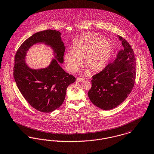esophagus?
I'll use <instances>...</instances> for the list:
<instances>
[{"mask_svg": "<svg viewBox=\"0 0 154 154\" xmlns=\"http://www.w3.org/2000/svg\"><path fill=\"white\" fill-rule=\"evenodd\" d=\"M77 81L78 82H81V81H83L84 80V79L83 78H81V77H77Z\"/></svg>", "mask_w": 154, "mask_h": 154, "instance_id": "esophagus-1", "label": "esophagus"}]
</instances>
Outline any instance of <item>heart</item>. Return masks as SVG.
<instances>
[{"label": "heart", "instance_id": "b5f03b06", "mask_svg": "<svg viewBox=\"0 0 154 154\" xmlns=\"http://www.w3.org/2000/svg\"><path fill=\"white\" fill-rule=\"evenodd\" d=\"M111 54L112 47L108 41L89 34L75 41L73 50L65 53L64 60L70 72L79 69L83 59L86 68L92 72H97L106 66Z\"/></svg>", "mask_w": 154, "mask_h": 154}]
</instances>
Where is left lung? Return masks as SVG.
I'll use <instances>...</instances> for the list:
<instances>
[{
    "mask_svg": "<svg viewBox=\"0 0 154 154\" xmlns=\"http://www.w3.org/2000/svg\"><path fill=\"white\" fill-rule=\"evenodd\" d=\"M123 49L116 58L92 76L88 97L93 104L103 110L116 108L127 98L135 81L136 68L134 50L129 43L119 36Z\"/></svg>",
    "mask_w": 154,
    "mask_h": 154,
    "instance_id": "left-lung-1",
    "label": "left lung"
}]
</instances>
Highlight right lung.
<instances>
[{
  "instance_id": "obj_1",
  "label": "right lung",
  "mask_w": 154,
  "mask_h": 154,
  "mask_svg": "<svg viewBox=\"0 0 154 154\" xmlns=\"http://www.w3.org/2000/svg\"><path fill=\"white\" fill-rule=\"evenodd\" d=\"M49 45L56 54L48 68L38 70L27 66L24 61L26 51L34 44ZM65 47L61 32L54 30L39 31L27 38L17 50L14 58V77L19 91L32 107L49 113L63 103L68 86L75 81L73 75L66 73L58 64L63 62Z\"/></svg>"
}]
</instances>
